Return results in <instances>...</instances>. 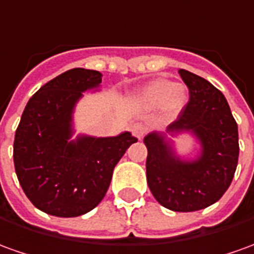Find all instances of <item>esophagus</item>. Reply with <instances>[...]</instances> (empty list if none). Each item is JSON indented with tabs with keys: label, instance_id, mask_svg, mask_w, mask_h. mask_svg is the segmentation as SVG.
<instances>
[{
	"label": "esophagus",
	"instance_id": "34e87169",
	"mask_svg": "<svg viewBox=\"0 0 254 254\" xmlns=\"http://www.w3.org/2000/svg\"><path fill=\"white\" fill-rule=\"evenodd\" d=\"M132 133H133V136L136 139L140 140L141 137L144 136V133H146V129L141 127V125H134V127H132Z\"/></svg>",
	"mask_w": 254,
	"mask_h": 254
}]
</instances>
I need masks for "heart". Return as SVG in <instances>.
Listing matches in <instances>:
<instances>
[{"label":"heart","mask_w":254,"mask_h":254,"mask_svg":"<svg viewBox=\"0 0 254 254\" xmlns=\"http://www.w3.org/2000/svg\"><path fill=\"white\" fill-rule=\"evenodd\" d=\"M136 100L149 108L163 105L165 113L178 115L188 104L189 91L184 84L174 83L167 79H156L136 94Z\"/></svg>","instance_id":"1"}]
</instances>
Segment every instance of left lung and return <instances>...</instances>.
<instances>
[{"mask_svg": "<svg viewBox=\"0 0 254 254\" xmlns=\"http://www.w3.org/2000/svg\"><path fill=\"white\" fill-rule=\"evenodd\" d=\"M179 75L189 87V104L165 132H150L146 177L153 196L172 211H197L221 199L238 165V125L227 98L203 77L186 69ZM189 134L199 144L190 157L177 153L173 139Z\"/></svg>", "mask_w": 254, "mask_h": 254, "instance_id": "obj_1", "label": "left lung"}]
</instances>
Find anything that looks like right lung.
Returning a JSON list of instances; mask_svg holds the SVG:
<instances>
[{
  "mask_svg": "<svg viewBox=\"0 0 254 254\" xmlns=\"http://www.w3.org/2000/svg\"><path fill=\"white\" fill-rule=\"evenodd\" d=\"M103 73L69 69L41 86L25 107L13 141V164L27 199L55 217H77L103 200L115 165L136 139L130 132L97 137L76 133L73 114Z\"/></svg>",
  "mask_w": 254,
  "mask_h": 254,
  "instance_id": "add662e5",
  "label": "right lung"
}]
</instances>
